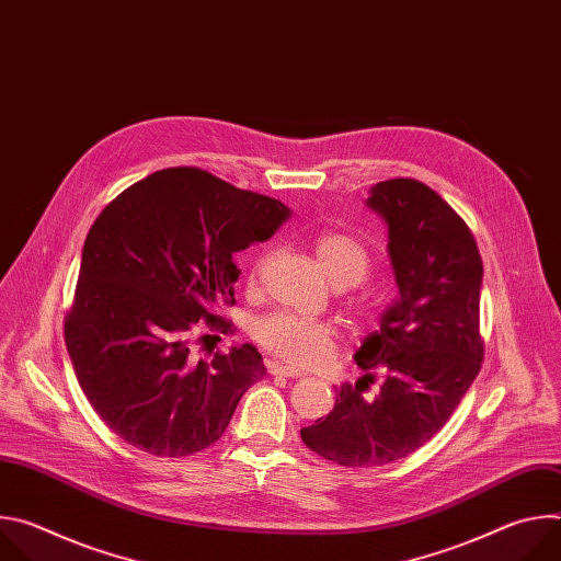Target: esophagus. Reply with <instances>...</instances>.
Instances as JSON below:
<instances>
[{"label":"esophagus","instance_id":"esophagus-1","mask_svg":"<svg viewBox=\"0 0 561 561\" xmlns=\"http://www.w3.org/2000/svg\"><path fill=\"white\" fill-rule=\"evenodd\" d=\"M266 368H268L271 375H279V377H301V373H299L297 368L284 366V364H279V362H268Z\"/></svg>","mask_w":561,"mask_h":561}]
</instances>
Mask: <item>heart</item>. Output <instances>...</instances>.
Listing matches in <instances>:
<instances>
[{
	"mask_svg": "<svg viewBox=\"0 0 561 561\" xmlns=\"http://www.w3.org/2000/svg\"><path fill=\"white\" fill-rule=\"evenodd\" d=\"M314 257L327 273V277L335 286H355L370 271V253L368 249L348 232L342 230H324L312 239ZM262 260H257L253 275H257ZM357 310H366L370 306L368 297H359L353 301ZM255 342L273 353L275 357L293 364V366H317L322 364L335 342L333 324L324 319H310L295 314L290 310H271L253 322Z\"/></svg>",
	"mask_w": 561,
	"mask_h": 561,
	"instance_id": "b5f03b06",
	"label": "heart"
}]
</instances>
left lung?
<instances>
[{"instance_id":"left-lung-1","label":"left lung","mask_w":561,"mask_h":561,"mask_svg":"<svg viewBox=\"0 0 561 561\" xmlns=\"http://www.w3.org/2000/svg\"><path fill=\"white\" fill-rule=\"evenodd\" d=\"M366 204L388 224L399 297L355 353L364 379L342 383L333 413L301 428L312 453L348 468L383 466L424 446L459 407L484 359V266L466 221L413 178L375 184ZM375 369L385 379L368 403L363 390Z\"/></svg>"}]
</instances>
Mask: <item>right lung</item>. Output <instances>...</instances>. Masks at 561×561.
<instances>
[{"mask_svg":"<svg viewBox=\"0 0 561 561\" xmlns=\"http://www.w3.org/2000/svg\"><path fill=\"white\" fill-rule=\"evenodd\" d=\"M290 210L208 171H157L93 221L66 348L87 399L126 444L186 457L215 444L242 394L266 375L255 346L195 359V331L230 333L217 308L234 304L237 251L264 242Z\"/></svg>","mask_w":561,"mask_h":561,"instance_id":"add662e5","label":"right lung"}]
</instances>
